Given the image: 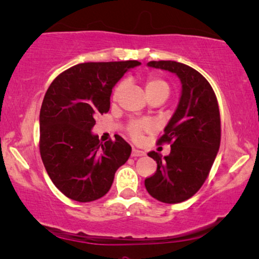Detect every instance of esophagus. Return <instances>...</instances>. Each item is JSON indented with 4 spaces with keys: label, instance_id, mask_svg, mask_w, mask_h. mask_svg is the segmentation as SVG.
Returning a JSON list of instances; mask_svg holds the SVG:
<instances>
[{
    "label": "esophagus",
    "instance_id": "34e87169",
    "mask_svg": "<svg viewBox=\"0 0 259 259\" xmlns=\"http://www.w3.org/2000/svg\"><path fill=\"white\" fill-rule=\"evenodd\" d=\"M141 155H145V152L141 151V149H139V148L133 147V149H132V157L136 158V157H141Z\"/></svg>",
    "mask_w": 259,
    "mask_h": 259
}]
</instances>
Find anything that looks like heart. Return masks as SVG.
Returning <instances> with one entry per match:
<instances>
[{
	"label": "heart",
	"mask_w": 259,
	"mask_h": 259,
	"mask_svg": "<svg viewBox=\"0 0 259 259\" xmlns=\"http://www.w3.org/2000/svg\"><path fill=\"white\" fill-rule=\"evenodd\" d=\"M145 88L146 93H147L148 98H154V96H169L170 94V85L164 78L155 74H151L145 80ZM124 89V83L121 82L114 88L113 94H112V100L117 101L119 98L120 93ZM152 129V124L147 120H132L126 125V133L133 140H140L141 139L143 133H147Z\"/></svg>",
	"instance_id": "b5f03b06"
}]
</instances>
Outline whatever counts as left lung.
Here are the masks:
<instances>
[{
    "instance_id": "1",
    "label": "left lung",
    "mask_w": 259,
    "mask_h": 259,
    "mask_svg": "<svg viewBox=\"0 0 259 259\" xmlns=\"http://www.w3.org/2000/svg\"><path fill=\"white\" fill-rule=\"evenodd\" d=\"M148 66L176 73L182 94L175 113L158 145L169 143L170 154L148 155L157 161V171L145 180L146 189L165 204H179L192 198L206 181L221 143V116L212 87L197 70L171 60L149 61Z\"/></svg>"
}]
</instances>
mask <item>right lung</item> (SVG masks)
<instances>
[{
  "mask_svg": "<svg viewBox=\"0 0 259 259\" xmlns=\"http://www.w3.org/2000/svg\"><path fill=\"white\" fill-rule=\"evenodd\" d=\"M136 60L84 62L53 80L39 113V153L55 187L79 202L110 191L118 167L132 147L119 135L100 142L92 129L95 118L110 111L112 88Z\"/></svg>",
  "mask_w": 259,
  "mask_h": 259,
  "instance_id": "add662e5",
  "label": "right lung"
}]
</instances>
